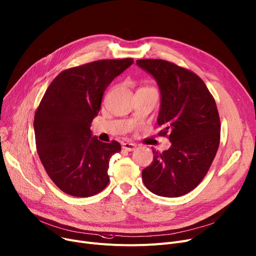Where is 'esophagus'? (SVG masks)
<instances>
[{
	"mask_svg": "<svg viewBox=\"0 0 256 256\" xmlns=\"http://www.w3.org/2000/svg\"><path fill=\"white\" fill-rule=\"evenodd\" d=\"M136 147H137V145L134 143H130V142H126L122 144V148L126 151H132L136 149Z\"/></svg>",
	"mask_w": 256,
	"mask_h": 256,
	"instance_id": "1",
	"label": "esophagus"
}]
</instances>
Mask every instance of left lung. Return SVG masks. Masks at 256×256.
Instances as JSON below:
<instances>
[{"label": "left lung", "mask_w": 256, "mask_h": 256, "mask_svg": "<svg viewBox=\"0 0 256 256\" xmlns=\"http://www.w3.org/2000/svg\"><path fill=\"white\" fill-rule=\"evenodd\" d=\"M156 80L162 94L160 136L172 146L152 150L153 160L142 171L147 188L158 196L177 198L200 183L214 160L220 142V118L215 100L196 74L164 60H138Z\"/></svg>", "instance_id": "8db88e82"}]
</instances>
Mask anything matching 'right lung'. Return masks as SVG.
<instances>
[{"label":"right lung","instance_id":"1","mask_svg":"<svg viewBox=\"0 0 256 256\" xmlns=\"http://www.w3.org/2000/svg\"><path fill=\"white\" fill-rule=\"evenodd\" d=\"M132 58L100 60L60 72L45 92L34 119L37 152L47 175L66 194L88 198L109 183L117 141L92 137L90 124L112 80Z\"/></svg>","mask_w":256,"mask_h":256}]
</instances>
